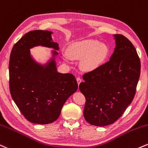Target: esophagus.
Returning <instances> with one entry per match:
<instances>
[{"label": "esophagus", "mask_w": 148, "mask_h": 148, "mask_svg": "<svg viewBox=\"0 0 148 148\" xmlns=\"http://www.w3.org/2000/svg\"><path fill=\"white\" fill-rule=\"evenodd\" d=\"M76 81H77V83H78V85H79L80 83H81V81H82V80H81V79L80 77H77L76 78Z\"/></svg>", "instance_id": "obj_1"}]
</instances>
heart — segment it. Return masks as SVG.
<instances>
[{"label":"heart","mask_w":148,"mask_h":148,"mask_svg":"<svg viewBox=\"0 0 148 148\" xmlns=\"http://www.w3.org/2000/svg\"><path fill=\"white\" fill-rule=\"evenodd\" d=\"M69 56L74 59H82L81 67L85 72H92L99 68L106 59L108 48L99 40H85L73 43L69 47ZM65 60L69 57L65 56Z\"/></svg>","instance_id":"1"}]
</instances>
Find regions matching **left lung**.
<instances>
[{
	"label": "left lung",
	"instance_id": "left-lung-1",
	"mask_svg": "<svg viewBox=\"0 0 148 148\" xmlns=\"http://www.w3.org/2000/svg\"><path fill=\"white\" fill-rule=\"evenodd\" d=\"M116 47L110 60L85 74L79 90L85 96L83 115L92 125L112 124L134 99L140 72L136 50L126 37L114 34Z\"/></svg>",
	"mask_w": 148,
	"mask_h": 148
}]
</instances>
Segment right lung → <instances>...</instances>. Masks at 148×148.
Returning a JSON list of instances; mask_svg holds the SVG:
<instances>
[{
  "label": "right lung",
  "instance_id": "1",
  "mask_svg": "<svg viewBox=\"0 0 148 148\" xmlns=\"http://www.w3.org/2000/svg\"><path fill=\"white\" fill-rule=\"evenodd\" d=\"M52 34L47 30L29 32L14 45L10 54V94L25 118L33 123L55 121L64 103L78 89L73 74L57 71L55 58L59 47L53 41ZM40 45L55 49L44 65L37 63L30 53V49Z\"/></svg>",
  "mask_w": 148,
  "mask_h": 148
}]
</instances>
